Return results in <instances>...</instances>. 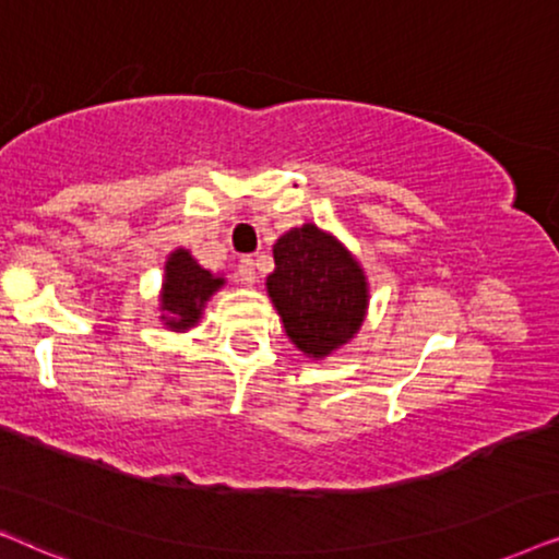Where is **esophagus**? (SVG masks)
Here are the masks:
<instances>
[{
    "mask_svg": "<svg viewBox=\"0 0 559 559\" xmlns=\"http://www.w3.org/2000/svg\"><path fill=\"white\" fill-rule=\"evenodd\" d=\"M235 275H237V281H240V284H245V286L255 284V278H258V275H255V260H252L250 255L240 258Z\"/></svg>",
    "mask_w": 559,
    "mask_h": 559,
    "instance_id": "34e87169",
    "label": "esophagus"
}]
</instances>
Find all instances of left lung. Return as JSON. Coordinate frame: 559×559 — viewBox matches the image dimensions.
<instances>
[{
	"mask_svg": "<svg viewBox=\"0 0 559 559\" xmlns=\"http://www.w3.org/2000/svg\"><path fill=\"white\" fill-rule=\"evenodd\" d=\"M265 292L288 340L311 360H326L349 345L368 317L366 267L326 229L307 222L273 245Z\"/></svg>",
	"mask_w": 559,
	"mask_h": 559,
	"instance_id": "1",
	"label": "left lung"
}]
</instances>
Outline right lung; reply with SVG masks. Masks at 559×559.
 <instances>
[{"label": "right lung", "mask_w": 559, "mask_h": 559, "mask_svg": "<svg viewBox=\"0 0 559 559\" xmlns=\"http://www.w3.org/2000/svg\"><path fill=\"white\" fill-rule=\"evenodd\" d=\"M225 284V275H214L199 265L189 250L176 248L163 267L158 294L160 322L170 332H189L202 319L206 301Z\"/></svg>", "instance_id": "right-lung-1"}]
</instances>
